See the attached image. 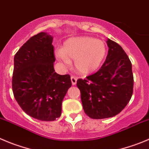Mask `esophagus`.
Segmentation results:
<instances>
[{"instance_id": "1", "label": "esophagus", "mask_w": 149, "mask_h": 149, "mask_svg": "<svg viewBox=\"0 0 149 149\" xmlns=\"http://www.w3.org/2000/svg\"><path fill=\"white\" fill-rule=\"evenodd\" d=\"M77 77H76V76H72V77H71V80H72V85H76V83H77Z\"/></svg>"}]
</instances>
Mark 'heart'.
<instances>
[{"label":"heart","mask_w":149,"mask_h":149,"mask_svg":"<svg viewBox=\"0 0 149 149\" xmlns=\"http://www.w3.org/2000/svg\"><path fill=\"white\" fill-rule=\"evenodd\" d=\"M107 53L104 42L88 36L72 38L63 44L56 56L65 63L69 58L74 60V66L83 74L92 73L100 68Z\"/></svg>","instance_id":"heart-1"}]
</instances>
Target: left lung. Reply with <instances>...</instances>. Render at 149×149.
Instances as JSON below:
<instances>
[{"mask_svg": "<svg viewBox=\"0 0 149 149\" xmlns=\"http://www.w3.org/2000/svg\"><path fill=\"white\" fill-rule=\"evenodd\" d=\"M107 43L108 53L102 67L77 81L85 113L93 119L118 114L133 93L134 77L128 56L118 43L109 39Z\"/></svg>", "mask_w": 149, "mask_h": 149, "instance_id": "left-lung-1", "label": "left lung"}]
</instances>
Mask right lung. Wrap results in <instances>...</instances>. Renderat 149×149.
<instances>
[{
    "mask_svg": "<svg viewBox=\"0 0 149 149\" xmlns=\"http://www.w3.org/2000/svg\"><path fill=\"white\" fill-rule=\"evenodd\" d=\"M52 39L44 32L32 36L14 58V97L25 113L43 121L60 117L62 101L72 86L69 74L55 72Z\"/></svg>",
    "mask_w": 149,
    "mask_h": 149,
    "instance_id": "1",
    "label": "right lung"
}]
</instances>
